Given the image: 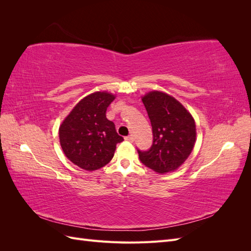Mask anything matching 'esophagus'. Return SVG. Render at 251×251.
<instances>
[{
  "mask_svg": "<svg viewBox=\"0 0 251 251\" xmlns=\"http://www.w3.org/2000/svg\"><path fill=\"white\" fill-rule=\"evenodd\" d=\"M125 139H126V141H130V142H133V141H134V138H133L132 135L126 136V137H125Z\"/></svg>",
  "mask_w": 251,
  "mask_h": 251,
  "instance_id": "1",
  "label": "esophagus"
}]
</instances>
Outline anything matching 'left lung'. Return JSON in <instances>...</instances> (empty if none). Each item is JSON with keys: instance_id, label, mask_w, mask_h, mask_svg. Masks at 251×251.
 <instances>
[{"instance_id": "8db88e82", "label": "left lung", "mask_w": 251, "mask_h": 251, "mask_svg": "<svg viewBox=\"0 0 251 251\" xmlns=\"http://www.w3.org/2000/svg\"><path fill=\"white\" fill-rule=\"evenodd\" d=\"M142 102L151 120L153 144L148 151L137 149L140 161L159 174L177 170L195 146L194 118L178 100L159 91L143 96Z\"/></svg>"}]
</instances>
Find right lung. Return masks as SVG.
Returning <instances> with one entry per match:
<instances>
[{
  "label": "right lung",
  "instance_id": "obj_1",
  "mask_svg": "<svg viewBox=\"0 0 251 251\" xmlns=\"http://www.w3.org/2000/svg\"><path fill=\"white\" fill-rule=\"evenodd\" d=\"M115 96L96 92L81 100L59 127V141L66 157L86 171H95L111 161L116 144L124 138L105 112Z\"/></svg>",
  "mask_w": 251,
  "mask_h": 251
}]
</instances>
